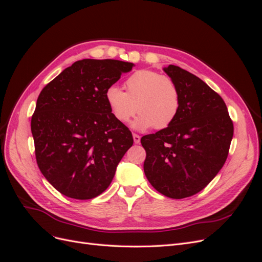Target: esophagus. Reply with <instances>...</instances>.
I'll use <instances>...</instances> for the list:
<instances>
[{
	"instance_id": "esophagus-1",
	"label": "esophagus",
	"mask_w": 262,
	"mask_h": 262,
	"mask_svg": "<svg viewBox=\"0 0 262 262\" xmlns=\"http://www.w3.org/2000/svg\"><path fill=\"white\" fill-rule=\"evenodd\" d=\"M132 136H133V141H134V143L139 144V143H140V141H141V137L139 136V134H137V133H133Z\"/></svg>"
}]
</instances>
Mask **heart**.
Returning a JSON list of instances; mask_svg holds the SVG:
<instances>
[{"mask_svg":"<svg viewBox=\"0 0 262 262\" xmlns=\"http://www.w3.org/2000/svg\"><path fill=\"white\" fill-rule=\"evenodd\" d=\"M125 92L117 86L107 89V105L117 121L126 123L138 113L134 126L144 130L167 128L179 112L180 93L171 77L150 70H140L124 82Z\"/></svg>","mask_w":262,"mask_h":262,"instance_id":"b5f03b06","label":"heart"}]
</instances>
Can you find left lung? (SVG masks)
Listing matches in <instances>:
<instances>
[{
	"label": "left lung",
	"instance_id": "left-lung-1",
	"mask_svg": "<svg viewBox=\"0 0 262 262\" xmlns=\"http://www.w3.org/2000/svg\"><path fill=\"white\" fill-rule=\"evenodd\" d=\"M164 71L178 86L179 112L167 128L142 137L143 167L158 192L184 199L200 192L223 167L234 125L223 98L201 78L172 64Z\"/></svg>",
	"mask_w": 262,
	"mask_h": 262
}]
</instances>
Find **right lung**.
Returning a JSON list of instances; mask_svg holds the SVG:
<instances>
[{
	"mask_svg": "<svg viewBox=\"0 0 262 262\" xmlns=\"http://www.w3.org/2000/svg\"><path fill=\"white\" fill-rule=\"evenodd\" d=\"M133 67L112 59L76 61L39 94L31 117L36 161L60 193L89 200L113 181L133 138L113 116L105 94Z\"/></svg>",
	"mask_w": 262,
	"mask_h": 262,
	"instance_id": "1",
	"label": "right lung"
}]
</instances>
